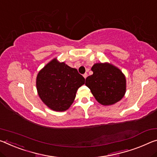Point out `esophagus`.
I'll return each instance as SVG.
<instances>
[{"label":"esophagus","instance_id":"1","mask_svg":"<svg viewBox=\"0 0 157 157\" xmlns=\"http://www.w3.org/2000/svg\"><path fill=\"white\" fill-rule=\"evenodd\" d=\"M83 76H84V78L86 79V78H87V73H84V74L83 75Z\"/></svg>","mask_w":157,"mask_h":157}]
</instances>
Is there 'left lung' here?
<instances>
[{"instance_id": "1", "label": "left lung", "mask_w": 157, "mask_h": 157, "mask_svg": "<svg viewBox=\"0 0 157 157\" xmlns=\"http://www.w3.org/2000/svg\"><path fill=\"white\" fill-rule=\"evenodd\" d=\"M93 75L86 78L96 100L103 105L116 103L126 93V78L120 70L108 63H98L92 66Z\"/></svg>"}]
</instances>
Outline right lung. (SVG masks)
<instances>
[{"label":"right lung","mask_w":157,"mask_h":157,"mask_svg":"<svg viewBox=\"0 0 157 157\" xmlns=\"http://www.w3.org/2000/svg\"><path fill=\"white\" fill-rule=\"evenodd\" d=\"M84 81L78 70L54 59L37 75V91L48 108L54 111H65L73 103L77 91Z\"/></svg>","instance_id":"obj_1"}]
</instances>
